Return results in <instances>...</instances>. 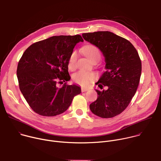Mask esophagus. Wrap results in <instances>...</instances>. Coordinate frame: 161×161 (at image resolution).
Instances as JSON below:
<instances>
[{"label": "esophagus", "mask_w": 161, "mask_h": 161, "mask_svg": "<svg viewBox=\"0 0 161 161\" xmlns=\"http://www.w3.org/2000/svg\"><path fill=\"white\" fill-rule=\"evenodd\" d=\"M88 88H81V92H86V91H88Z\"/></svg>", "instance_id": "esophagus-1"}]
</instances>
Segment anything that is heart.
I'll list each match as a JSON object with an SVG mask.
<instances>
[{
  "label": "heart",
  "instance_id": "1",
  "mask_svg": "<svg viewBox=\"0 0 161 161\" xmlns=\"http://www.w3.org/2000/svg\"><path fill=\"white\" fill-rule=\"evenodd\" d=\"M82 52L92 61L99 60L101 57V53L99 48L94 44L85 45L81 49ZM78 58V53L76 51H74L71 54L68 60V67L73 70L75 69L76 65V61ZM96 79V75L94 73L87 72L83 70H81L73 75V80L77 84L86 86L88 85L91 82L94 81Z\"/></svg>",
  "mask_w": 161,
  "mask_h": 161
}]
</instances>
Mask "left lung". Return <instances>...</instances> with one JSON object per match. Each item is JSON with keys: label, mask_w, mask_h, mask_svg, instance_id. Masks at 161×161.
Returning <instances> with one entry per match:
<instances>
[{"label": "left lung", "mask_w": 161, "mask_h": 161, "mask_svg": "<svg viewBox=\"0 0 161 161\" xmlns=\"http://www.w3.org/2000/svg\"><path fill=\"white\" fill-rule=\"evenodd\" d=\"M82 36L99 48L106 61V71L96 84L108 90H96L98 97L90 109L101 118L115 117L128 106L138 86L142 74L138 53L130 41L109 31L84 33Z\"/></svg>", "instance_id": "1"}]
</instances>
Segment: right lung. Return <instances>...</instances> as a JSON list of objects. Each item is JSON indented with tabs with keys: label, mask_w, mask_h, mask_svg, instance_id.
Wrapping results in <instances>:
<instances>
[{
	"label": "right lung",
	"mask_w": 161,
	"mask_h": 161,
	"mask_svg": "<svg viewBox=\"0 0 161 161\" xmlns=\"http://www.w3.org/2000/svg\"><path fill=\"white\" fill-rule=\"evenodd\" d=\"M80 35L53 36L36 42L24 52L17 67L20 91L36 113L54 117L65 111L81 88L67 83L71 79L68 60ZM64 82L59 88L58 84Z\"/></svg>",
	"instance_id": "obj_1"
}]
</instances>
